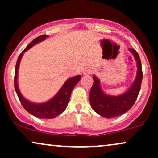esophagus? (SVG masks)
<instances>
[{
    "label": "esophagus",
    "instance_id": "34e87169",
    "mask_svg": "<svg viewBox=\"0 0 158 158\" xmlns=\"http://www.w3.org/2000/svg\"><path fill=\"white\" fill-rule=\"evenodd\" d=\"M93 72H94V70H92V69L87 68L84 70V72H83V74H84V75H89V74L93 73Z\"/></svg>",
    "mask_w": 158,
    "mask_h": 158
}]
</instances>
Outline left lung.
<instances>
[{"mask_svg":"<svg viewBox=\"0 0 158 158\" xmlns=\"http://www.w3.org/2000/svg\"><path fill=\"white\" fill-rule=\"evenodd\" d=\"M137 61V71L135 80L126 93L119 96H108L103 92L99 79L94 76V84L90 92V103L96 113L106 118L118 117L129 110L135 104L143 79V71L139 56L135 49L129 48Z\"/></svg>","mask_w":158,"mask_h":158,"instance_id":"left-lung-1","label":"left lung"}]
</instances>
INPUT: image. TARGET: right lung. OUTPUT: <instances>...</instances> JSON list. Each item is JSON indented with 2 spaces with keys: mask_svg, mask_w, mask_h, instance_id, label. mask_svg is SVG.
<instances>
[{
  "mask_svg": "<svg viewBox=\"0 0 158 158\" xmlns=\"http://www.w3.org/2000/svg\"><path fill=\"white\" fill-rule=\"evenodd\" d=\"M48 37V35H42L37 37L31 43H30L28 46L20 54L15 65V79H14L15 91L17 93V95L19 98V100L22 106L28 113L35 116L38 118L41 119H53L64 112V110L66 109L67 106H68L72 90H73L75 85L79 82L81 79L80 75L76 76V77H73L68 79V80L65 81L64 84L63 85V86L61 87V88L59 90V91L58 92L55 97L46 102L33 103L27 100L23 97L22 94L20 92L19 85H18V70H19L20 61H21V58H22L23 52H26L27 50L31 48L32 46H34L37 43L43 41V40H45Z\"/></svg>",
  "mask_w": 158,
  "mask_h": 158,
  "instance_id": "obj_1",
  "label": "right lung"
}]
</instances>
